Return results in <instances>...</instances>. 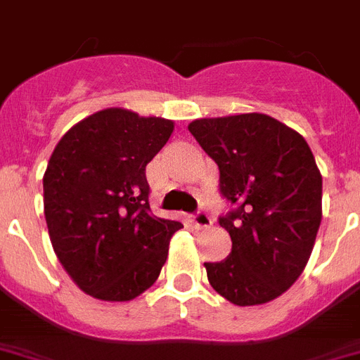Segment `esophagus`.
I'll return each mask as SVG.
<instances>
[{"instance_id":"esophagus-1","label":"esophagus","mask_w":360,"mask_h":360,"mask_svg":"<svg viewBox=\"0 0 360 360\" xmlns=\"http://www.w3.org/2000/svg\"><path fill=\"white\" fill-rule=\"evenodd\" d=\"M191 222L195 228H210L212 226V217L204 212H198L191 217Z\"/></svg>"}]
</instances>
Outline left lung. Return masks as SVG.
<instances>
[{"label": "left lung", "mask_w": 360, "mask_h": 360, "mask_svg": "<svg viewBox=\"0 0 360 360\" xmlns=\"http://www.w3.org/2000/svg\"><path fill=\"white\" fill-rule=\"evenodd\" d=\"M221 171L236 210L219 219L231 237L224 261L204 263L210 285L231 304L272 302L307 265L322 221V174L302 134L266 114L189 123Z\"/></svg>", "instance_id": "left-lung-1"}]
</instances>
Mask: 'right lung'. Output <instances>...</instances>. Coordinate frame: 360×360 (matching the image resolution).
Instances as JSON below:
<instances>
[{"label": "right lung", "mask_w": 360, "mask_h": 360, "mask_svg": "<svg viewBox=\"0 0 360 360\" xmlns=\"http://www.w3.org/2000/svg\"><path fill=\"white\" fill-rule=\"evenodd\" d=\"M173 130L171 120L106 108L73 124L53 150L44 174L49 239L94 298L129 302L153 287L184 228L153 215L145 176Z\"/></svg>", "instance_id": "right-lung-1"}]
</instances>
